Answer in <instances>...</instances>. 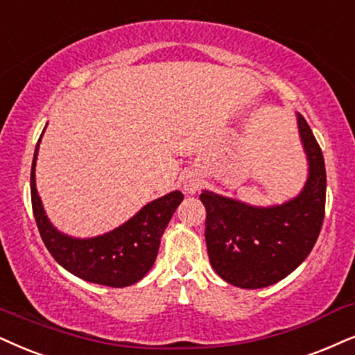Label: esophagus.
<instances>
[{"instance_id": "1", "label": "esophagus", "mask_w": 355, "mask_h": 355, "mask_svg": "<svg viewBox=\"0 0 355 355\" xmlns=\"http://www.w3.org/2000/svg\"><path fill=\"white\" fill-rule=\"evenodd\" d=\"M198 187H200V183L196 182V180H185V183H183V188H185V191H188V193H195L196 190H198Z\"/></svg>"}]
</instances>
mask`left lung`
<instances>
[{
  "label": "left lung",
  "instance_id": "left-lung-1",
  "mask_svg": "<svg viewBox=\"0 0 355 355\" xmlns=\"http://www.w3.org/2000/svg\"><path fill=\"white\" fill-rule=\"evenodd\" d=\"M298 128L309 177L297 198L273 208H254L209 191L200 195L206 208L209 262L227 284L252 290L277 284L315 248L324 221L326 168L321 147L302 114Z\"/></svg>",
  "mask_w": 355,
  "mask_h": 355
}]
</instances>
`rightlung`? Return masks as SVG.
<instances>
[{
	"instance_id": "1",
	"label": "right lung",
	"mask_w": 355,
	"mask_h": 355,
	"mask_svg": "<svg viewBox=\"0 0 355 355\" xmlns=\"http://www.w3.org/2000/svg\"><path fill=\"white\" fill-rule=\"evenodd\" d=\"M40 137L35 146L31 168V201L40 237L49 252L70 273L92 284L114 288L136 284L154 266L160 237L183 200L182 191H172L152 201L132 219L105 236L93 239H73L60 234L49 223L35 190L34 167Z\"/></svg>"
}]
</instances>
